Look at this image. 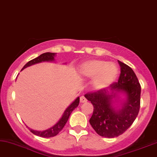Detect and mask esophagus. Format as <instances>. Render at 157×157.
Instances as JSON below:
<instances>
[{
    "label": "esophagus",
    "mask_w": 157,
    "mask_h": 157,
    "mask_svg": "<svg viewBox=\"0 0 157 157\" xmlns=\"http://www.w3.org/2000/svg\"><path fill=\"white\" fill-rule=\"evenodd\" d=\"M87 102V99L85 96H81L80 97V103H85Z\"/></svg>",
    "instance_id": "1"
}]
</instances>
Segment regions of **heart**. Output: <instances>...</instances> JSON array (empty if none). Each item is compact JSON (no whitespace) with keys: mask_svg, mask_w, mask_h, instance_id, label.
<instances>
[{"mask_svg":"<svg viewBox=\"0 0 157 157\" xmlns=\"http://www.w3.org/2000/svg\"><path fill=\"white\" fill-rule=\"evenodd\" d=\"M80 75L85 78H93V86L96 89L108 87L115 80L118 75V67L111 62L103 60H89L81 64Z\"/></svg>","mask_w":157,"mask_h":157,"instance_id":"obj_1","label":"heart"}]
</instances>
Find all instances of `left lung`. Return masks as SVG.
<instances>
[{
  "label": "left lung",
  "instance_id": "1",
  "mask_svg": "<svg viewBox=\"0 0 157 157\" xmlns=\"http://www.w3.org/2000/svg\"><path fill=\"white\" fill-rule=\"evenodd\" d=\"M118 61L121 74L118 82L110 85V93L103 88L85 94V97L93 105V113L90 124L98 135L114 138L123 134L130 127L139 114L141 100V85L136 75L127 64ZM116 91L125 92L127 100L122 109L116 111L111 100Z\"/></svg>",
  "mask_w": 157,
  "mask_h": 157
}]
</instances>
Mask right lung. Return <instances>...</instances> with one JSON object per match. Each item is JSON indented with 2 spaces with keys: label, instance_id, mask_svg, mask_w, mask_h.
I'll return each mask as SVG.
<instances>
[{
  "label": "right lung",
  "instance_id": "right-lung-1",
  "mask_svg": "<svg viewBox=\"0 0 157 157\" xmlns=\"http://www.w3.org/2000/svg\"><path fill=\"white\" fill-rule=\"evenodd\" d=\"M55 54L56 53L46 52V53L41 54V55H39L38 57L35 58V59H33L32 60H30V61L27 62V63L24 66V67L22 68V70L23 69L27 67L32 65V64L39 63V62H44V61H52V60L54 59V55H55ZM79 103H80V98H77V99L75 100L67 108L66 110L64 113L63 116L62 117V118L59 120V121H58L57 124L54 125V126L53 127H52V128L43 131H34L33 130V129L29 128V131H30L32 133H33L34 135H36L40 137L50 138V137L55 136L57 135L58 133L62 130V128H64V125L66 124L67 122L68 118L70 116L71 113L73 111V110H74L75 108H76L77 106H78Z\"/></svg>",
  "mask_w": 157,
  "mask_h": 157
}]
</instances>
